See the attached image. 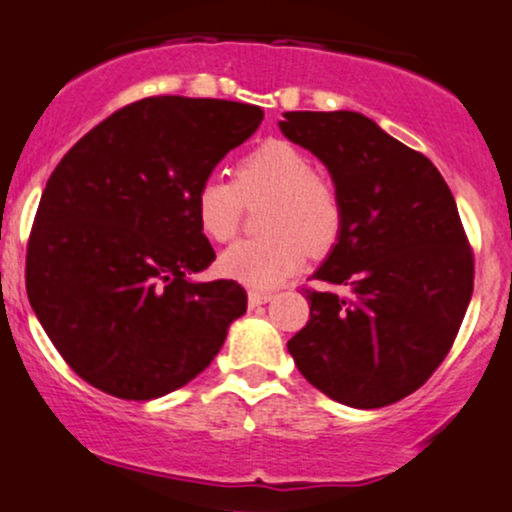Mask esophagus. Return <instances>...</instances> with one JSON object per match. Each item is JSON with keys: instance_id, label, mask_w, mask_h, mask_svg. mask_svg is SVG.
<instances>
[{"instance_id": "obj_1", "label": "esophagus", "mask_w": 512, "mask_h": 512, "mask_svg": "<svg viewBox=\"0 0 512 512\" xmlns=\"http://www.w3.org/2000/svg\"><path fill=\"white\" fill-rule=\"evenodd\" d=\"M272 301V293H264V291H250L248 293V303L250 308H257V305H264Z\"/></svg>"}]
</instances>
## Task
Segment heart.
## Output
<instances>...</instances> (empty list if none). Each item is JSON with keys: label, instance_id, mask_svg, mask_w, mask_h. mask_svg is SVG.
<instances>
[{"label": "heart", "instance_id": "b5f03b06", "mask_svg": "<svg viewBox=\"0 0 512 512\" xmlns=\"http://www.w3.org/2000/svg\"><path fill=\"white\" fill-rule=\"evenodd\" d=\"M264 197V236L240 240L219 260V272L250 289H274L313 255L334 248L344 226L337 185L313 168V158L289 139H264L238 158L231 182L207 178L192 195L197 228L211 243L238 233L245 204Z\"/></svg>", "mask_w": 512, "mask_h": 512}]
</instances>
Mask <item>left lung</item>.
Segmentation results:
<instances>
[{
  "instance_id": "obj_1",
  "label": "left lung",
  "mask_w": 512,
  "mask_h": 512,
  "mask_svg": "<svg viewBox=\"0 0 512 512\" xmlns=\"http://www.w3.org/2000/svg\"><path fill=\"white\" fill-rule=\"evenodd\" d=\"M281 132L325 163L342 236L305 286L310 320L289 351L334 402L378 409L448 356L474 289V252L438 168L366 115L286 113ZM342 288L334 292L333 286Z\"/></svg>"
}]
</instances>
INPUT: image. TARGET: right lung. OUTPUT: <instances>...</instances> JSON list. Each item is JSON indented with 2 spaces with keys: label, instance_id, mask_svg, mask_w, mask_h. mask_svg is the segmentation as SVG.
<instances>
[{
  "label": "right lung",
  "instance_id": "obj_1",
  "mask_svg": "<svg viewBox=\"0 0 512 512\" xmlns=\"http://www.w3.org/2000/svg\"><path fill=\"white\" fill-rule=\"evenodd\" d=\"M262 108L154 96L105 117L52 170L28 236L31 308L69 368L120 399H156L214 361L248 308L216 260L192 195L260 127Z\"/></svg>",
  "mask_w": 512,
  "mask_h": 512
}]
</instances>
